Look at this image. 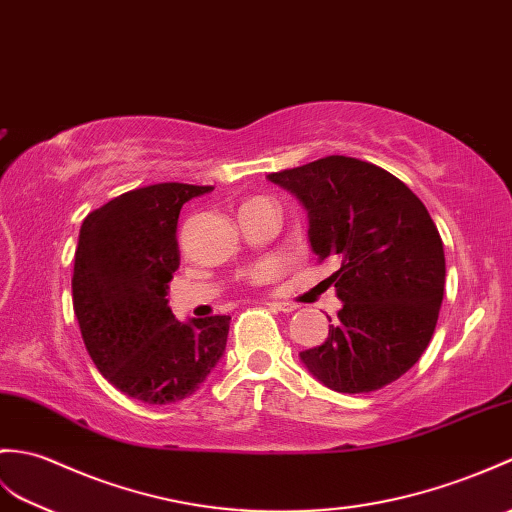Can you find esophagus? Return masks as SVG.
Returning <instances> with one entry per match:
<instances>
[{
  "mask_svg": "<svg viewBox=\"0 0 512 512\" xmlns=\"http://www.w3.org/2000/svg\"><path fill=\"white\" fill-rule=\"evenodd\" d=\"M270 310H275V312H283V314H290V312H294L296 310V305H292V303H279V301H270V303H266Z\"/></svg>",
  "mask_w": 512,
  "mask_h": 512,
  "instance_id": "obj_1",
  "label": "esophagus"
}]
</instances>
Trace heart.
<instances>
[{"instance_id":"b5f03b06","label":"heart","mask_w":512,"mask_h":512,"mask_svg":"<svg viewBox=\"0 0 512 512\" xmlns=\"http://www.w3.org/2000/svg\"><path fill=\"white\" fill-rule=\"evenodd\" d=\"M253 200H255V198H253ZM248 202H251V200H248ZM261 275H264V270H257V272H255V279L261 277Z\"/></svg>"}]
</instances>
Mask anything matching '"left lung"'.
I'll list each match as a JSON object with an SVG mask.
<instances>
[{"instance_id":"left-lung-1","label":"left lung","mask_w":512,"mask_h":512,"mask_svg":"<svg viewBox=\"0 0 512 512\" xmlns=\"http://www.w3.org/2000/svg\"><path fill=\"white\" fill-rule=\"evenodd\" d=\"M303 202L310 244L340 266L338 325L301 362L336 392H373L419 362L445 290V253L423 202L397 176L342 154L272 172ZM331 320V318H329Z\"/></svg>"}]
</instances>
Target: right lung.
Masks as SVG:
<instances>
[{"label": "right lung", "mask_w": 512, "mask_h": 512, "mask_svg": "<svg viewBox=\"0 0 512 512\" xmlns=\"http://www.w3.org/2000/svg\"><path fill=\"white\" fill-rule=\"evenodd\" d=\"M209 185L159 183L91 211L80 227L71 294L98 371L150 406L200 388L224 355L231 316L176 320L168 283L181 264L178 213Z\"/></svg>", "instance_id": "1"}]
</instances>
